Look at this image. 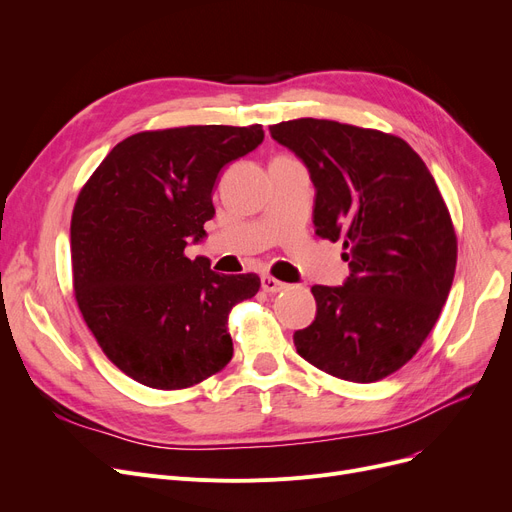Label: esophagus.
<instances>
[{"label": "esophagus", "instance_id": "1", "mask_svg": "<svg viewBox=\"0 0 512 512\" xmlns=\"http://www.w3.org/2000/svg\"><path fill=\"white\" fill-rule=\"evenodd\" d=\"M288 284H284V282H280V280H276L274 276H261V288L265 290V292H280V290H284Z\"/></svg>", "mask_w": 512, "mask_h": 512}]
</instances>
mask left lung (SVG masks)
<instances>
[{
  "instance_id": "obj_1",
  "label": "left lung",
  "mask_w": 512,
  "mask_h": 512,
  "mask_svg": "<svg viewBox=\"0 0 512 512\" xmlns=\"http://www.w3.org/2000/svg\"><path fill=\"white\" fill-rule=\"evenodd\" d=\"M309 170L315 234L342 240L351 276L313 286L297 353L334 378L369 384L400 369L436 326L456 267L448 207L423 159L394 134L299 118L270 126Z\"/></svg>"
}]
</instances>
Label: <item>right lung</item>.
<instances>
[{
    "label": "right lung",
    "instance_id": "obj_1",
    "mask_svg": "<svg viewBox=\"0 0 512 512\" xmlns=\"http://www.w3.org/2000/svg\"><path fill=\"white\" fill-rule=\"evenodd\" d=\"M261 141V124L137 132L78 193L74 297L105 357L134 382L180 390L232 359L228 313L255 297L261 280L215 274L209 259H188L184 249L205 238L222 168Z\"/></svg>",
    "mask_w": 512,
    "mask_h": 512
}]
</instances>
